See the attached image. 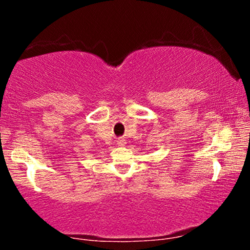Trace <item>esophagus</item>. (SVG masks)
I'll list each match as a JSON object with an SVG mask.
<instances>
[{"mask_svg": "<svg viewBox=\"0 0 250 250\" xmlns=\"http://www.w3.org/2000/svg\"><path fill=\"white\" fill-rule=\"evenodd\" d=\"M125 143H127V142H125V139H122V137H121V139L117 140V145L121 146V147H123V146H125Z\"/></svg>", "mask_w": 250, "mask_h": 250, "instance_id": "obj_1", "label": "esophagus"}]
</instances>
